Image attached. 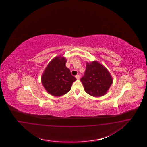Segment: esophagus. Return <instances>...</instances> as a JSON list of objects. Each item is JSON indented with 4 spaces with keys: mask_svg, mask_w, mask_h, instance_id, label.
Instances as JSON below:
<instances>
[{
    "mask_svg": "<svg viewBox=\"0 0 147 147\" xmlns=\"http://www.w3.org/2000/svg\"><path fill=\"white\" fill-rule=\"evenodd\" d=\"M76 77L77 80L80 79V76H79V75H76Z\"/></svg>",
    "mask_w": 147,
    "mask_h": 147,
    "instance_id": "esophagus-1",
    "label": "esophagus"
}]
</instances>
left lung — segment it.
Returning a JSON list of instances; mask_svg holds the SVG:
<instances>
[{"mask_svg":"<svg viewBox=\"0 0 147 147\" xmlns=\"http://www.w3.org/2000/svg\"><path fill=\"white\" fill-rule=\"evenodd\" d=\"M80 81L85 92L94 97L104 95L113 83L109 72L96 61L87 63L85 74Z\"/></svg>","mask_w":147,"mask_h":147,"instance_id":"8db88e82","label":"left lung"}]
</instances>
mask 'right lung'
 <instances>
[{"label":"right lung","instance_id":"obj_1","mask_svg":"<svg viewBox=\"0 0 147 147\" xmlns=\"http://www.w3.org/2000/svg\"><path fill=\"white\" fill-rule=\"evenodd\" d=\"M66 60L60 57L49 62L42 76V84L47 92L55 96L68 93L76 79L66 66Z\"/></svg>","mask_w":147,"mask_h":147}]
</instances>
